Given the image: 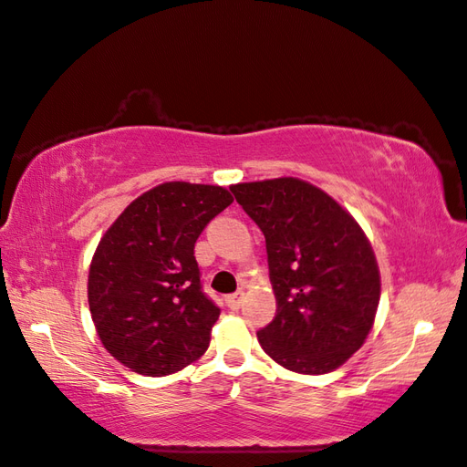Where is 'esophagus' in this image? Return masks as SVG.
Wrapping results in <instances>:
<instances>
[{
    "instance_id": "esophagus-1",
    "label": "esophagus",
    "mask_w": 467,
    "mask_h": 467,
    "mask_svg": "<svg viewBox=\"0 0 467 467\" xmlns=\"http://www.w3.org/2000/svg\"><path fill=\"white\" fill-rule=\"evenodd\" d=\"M243 299H244V295H243V293L228 295V296H226V305H228V309H231V311H239V309H241V305H243Z\"/></svg>"
}]
</instances>
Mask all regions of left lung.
<instances>
[{
	"label": "left lung",
	"instance_id": "obj_1",
	"mask_svg": "<svg viewBox=\"0 0 467 467\" xmlns=\"http://www.w3.org/2000/svg\"><path fill=\"white\" fill-rule=\"evenodd\" d=\"M269 254L275 319L256 333L285 369L323 375L361 349L373 329L381 276L359 223L301 178L233 184Z\"/></svg>",
	"mask_w": 467,
	"mask_h": 467
}]
</instances>
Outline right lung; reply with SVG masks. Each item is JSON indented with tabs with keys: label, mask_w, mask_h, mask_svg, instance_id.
<instances>
[{
	"label": "right lung",
	"mask_w": 467,
	"mask_h": 467,
	"mask_svg": "<svg viewBox=\"0 0 467 467\" xmlns=\"http://www.w3.org/2000/svg\"><path fill=\"white\" fill-rule=\"evenodd\" d=\"M231 202L223 186L158 184L98 243L88 305L106 351L130 371L164 377L208 349L221 309L202 293L194 243Z\"/></svg>",
	"instance_id": "right-lung-1"
}]
</instances>
